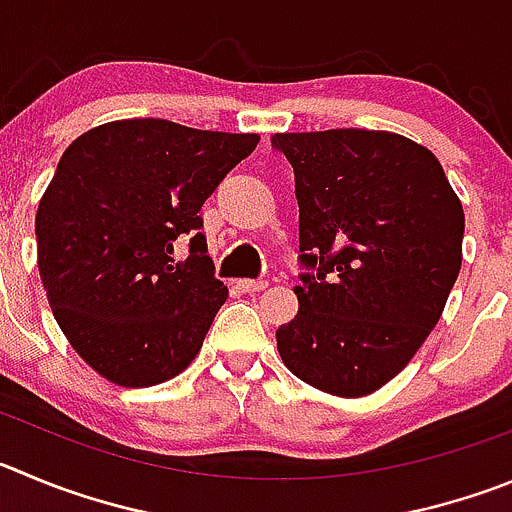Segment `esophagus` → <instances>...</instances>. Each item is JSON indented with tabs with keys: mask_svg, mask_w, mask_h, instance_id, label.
Returning <instances> with one entry per match:
<instances>
[{
	"mask_svg": "<svg viewBox=\"0 0 512 512\" xmlns=\"http://www.w3.org/2000/svg\"><path fill=\"white\" fill-rule=\"evenodd\" d=\"M237 288H240L242 293H260V290L267 288V283L265 280H240Z\"/></svg>",
	"mask_w": 512,
	"mask_h": 512,
	"instance_id": "obj_1",
	"label": "esophagus"
}]
</instances>
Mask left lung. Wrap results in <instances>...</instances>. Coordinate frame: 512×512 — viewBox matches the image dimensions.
<instances>
[{"mask_svg": "<svg viewBox=\"0 0 512 512\" xmlns=\"http://www.w3.org/2000/svg\"><path fill=\"white\" fill-rule=\"evenodd\" d=\"M300 207L298 315L283 364L333 396L374 394L437 326L460 275L465 212L412 138L366 128L275 133Z\"/></svg>", "mask_w": 512, "mask_h": 512, "instance_id": "8db88e82", "label": "left lung"}]
</instances>
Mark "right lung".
<instances>
[{"instance_id":"obj_1","label":"right lung","mask_w":512,"mask_h":512,"mask_svg":"<svg viewBox=\"0 0 512 512\" xmlns=\"http://www.w3.org/2000/svg\"><path fill=\"white\" fill-rule=\"evenodd\" d=\"M257 141L131 118L65 148L35 217L37 267L57 326L103 379L156 386L194 361L227 300L199 212ZM176 239L190 240L184 263Z\"/></svg>"}]
</instances>
